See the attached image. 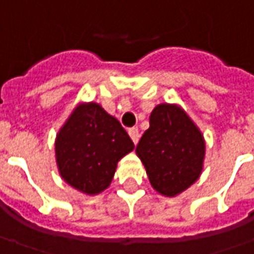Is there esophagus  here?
I'll return each instance as SVG.
<instances>
[{"instance_id": "1", "label": "esophagus", "mask_w": 254, "mask_h": 254, "mask_svg": "<svg viewBox=\"0 0 254 254\" xmlns=\"http://www.w3.org/2000/svg\"><path fill=\"white\" fill-rule=\"evenodd\" d=\"M129 136H130V139L133 140V143H137L139 142V137H140V133H139V129L137 127H130L129 130Z\"/></svg>"}]
</instances>
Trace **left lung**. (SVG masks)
Returning <instances> with one entry per match:
<instances>
[{
  "label": "left lung",
  "instance_id": "obj_1",
  "mask_svg": "<svg viewBox=\"0 0 254 254\" xmlns=\"http://www.w3.org/2000/svg\"><path fill=\"white\" fill-rule=\"evenodd\" d=\"M150 127L136 146L152 187L164 197H177L201 176L205 139L179 104L156 105Z\"/></svg>",
  "mask_w": 254,
  "mask_h": 254
}]
</instances>
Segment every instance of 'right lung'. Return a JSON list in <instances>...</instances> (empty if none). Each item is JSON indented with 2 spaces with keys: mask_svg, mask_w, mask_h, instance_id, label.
Returning <instances> with one entry per match:
<instances>
[{
  "mask_svg": "<svg viewBox=\"0 0 254 254\" xmlns=\"http://www.w3.org/2000/svg\"><path fill=\"white\" fill-rule=\"evenodd\" d=\"M135 149L119 121L98 102H78L55 140L60 177L85 195L111 186L118 162Z\"/></svg>",
  "mask_w": 254,
  "mask_h": 254,
  "instance_id": "right-lung-1",
  "label": "right lung"
}]
</instances>
